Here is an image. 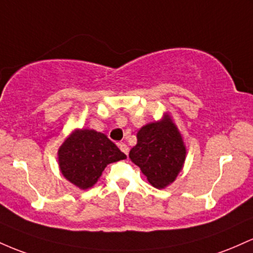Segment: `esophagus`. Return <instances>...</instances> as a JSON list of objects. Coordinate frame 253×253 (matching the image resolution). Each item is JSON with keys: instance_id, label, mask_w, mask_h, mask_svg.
Masks as SVG:
<instances>
[{"instance_id": "1", "label": "esophagus", "mask_w": 253, "mask_h": 253, "mask_svg": "<svg viewBox=\"0 0 253 253\" xmlns=\"http://www.w3.org/2000/svg\"><path fill=\"white\" fill-rule=\"evenodd\" d=\"M118 147H119V149H121L122 152L124 153V154L127 155V152H129V147H127L126 143H123V142H121V143H118Z\"/></svg>"}]
</instances>
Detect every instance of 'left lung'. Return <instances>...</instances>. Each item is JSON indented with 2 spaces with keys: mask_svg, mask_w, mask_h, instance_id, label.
<instances>
[{
  "mask_svg": "<svg viewBox=\"0 0 253 253\" xmlns=\"http://www.w3.org/2000/svg\"><path fill=\"white\" fill-rule=\"evenodd\" d=\"M185 157V144L169 115L142 126L137 132V144L129 153L132 163L157 189L166 188L174 181Z\"/></svg>",
  "mask_w": 253,
  "mask_h": 253,
  "instance_id": "8db88e82",
  "label": "left lung"
}]
</instances>
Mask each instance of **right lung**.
<instances>
[{"instance_id": "right-lung-1", "label": "right lung", "mask_w": 253, "mask_h": 253, "mask_svg": "<svg viewBox=\"0 0 253 253\" xmlns=\"http://www.w3.org/2000/svg\"><path fill=\"white\" fill-rule=\"evenodd\" d=\"M126 158L106 135L89 129L73 131L58 149L62 174L82 190L92 188L107 165Z\"/></svg>"}]
</instances>
